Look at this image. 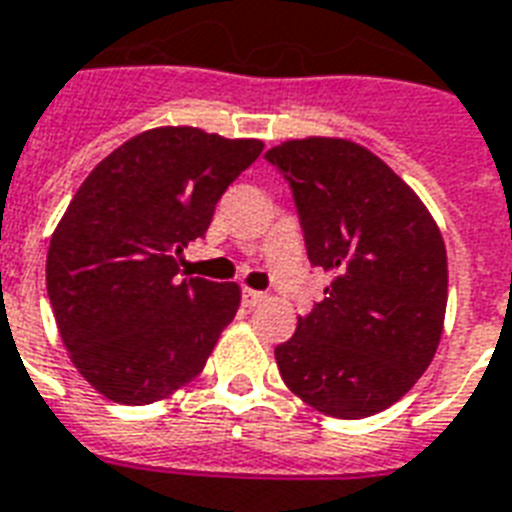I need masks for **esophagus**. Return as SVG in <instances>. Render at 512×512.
Returning a JSON list of instances; mask_svg holds the SVG:
<instances>
[{
    "label": "esophagus",
    "instance_id": "34e87169",
    "mask_svg": "<svg viewBox=\"0 0 512 512\" xmlns=\"http://www.w3.org/2000/svg\"><path fill=\"white\" fill-rule=\"evenodd\" d=\"M263 298H265L263 292L249 290V287H244V290H241V300H244L247 306H257V303H260V300H263Z\"/></svg>",
    "mask_w": 512,
    "mask_h": 512
}]
</instances>
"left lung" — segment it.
Instances as JSON below:
<instances>
[{
  "mask_svg": "<svg viewBox=\"0 0 512 512\" xmlns=\"http://www.w3.org/2000/svg\"><path fill=\"white\" fill-rule=\"evenodd\" d=\"M265 158L290 179L308 260L330 273L325 300L273 351L282 381L333 419L386 411L440 346L448 257L438 222L351 139H290Z\"/></svg>",
  "mask_w": 512,
  "mask_h": 512,
  "instance_id": "8db88e82",
  "label": "left lung"
}]
</instances>
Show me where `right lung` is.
I'll list each match as a JSON object with an SVG mask.
<instances>
[{
    "label": "right lung",
    "mask_w": 512,
    "mask_h": 512,
    "mask_svg": "<svg viewBox=\"0 0 512 512\" xmlns=\"http://www.w3.org/2000/svg\"><path fill=\"white\" fill-rule=\"evenodd\" d=\"M193 126L131 136L85 177L53 230L48 298L69 360L112 403L166 400L204 370L236 282L177 279L182 249L263 152Z\"/></svg>",
    "instance_id": "obj_1"
}]
</instances>
